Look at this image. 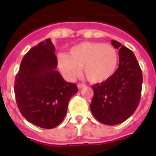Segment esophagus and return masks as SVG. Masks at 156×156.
I'll return each mask as SVG.
<instances>
[{"label": "esophagus", "mask_w": 156, "mask_h": 156, "mask_svg": "<svg viewBox=\"0 0 156 156\" xmlns=\"http://www.w3.org/2000/svg\"><path fill=\"white\" fill-rule=\"evenodd\" d=\"M77 87H78V88H79V89H81V88H83V87H85V84L84 83H78V84H77Z\"/></svg>", "instance_id": "34e87169"}]
</instances>
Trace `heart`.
I'll use <instances>...</instances> for the list:
<instances>
[{
	"label": "heart",
	"mask_w": 156,
	"mask_h": 156,
	"mask_svg": "<svg viewBox=\"0 0 156 156\" xmlns=\"http://www.w3.org/2000/svg\"><path fill=\"white\" fill-rule=\"evenodd\" d=\"M119 56L116 50L108 44L82 42L70 49L69 53H59L58 65L62 75L73 80L83 67L87 79L92 83L108 80L115 73Z\"/></svg>",
	"instance_id": "heart-1"
}]
</instances>
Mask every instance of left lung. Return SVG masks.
I'll return each mask as SVG.
<instances>
[{"mask_svg": "<svg viewBox=\"0 0 156 156\" xmlns=\"http://www.w3.org/2000/svg\"><path fill=\"white\" fill-rule=\"evenodd\" d=\"M111 43L119 50V67L108 80L92 86L90 103L95 119L109 126L124 122L133 115L140 101L143 81L134 54L118 41Z\"/></svg>", "mask_w": 156, "mask_h": 156, "instance_id": "obj_1", "label": "left lung"}]
</instances>
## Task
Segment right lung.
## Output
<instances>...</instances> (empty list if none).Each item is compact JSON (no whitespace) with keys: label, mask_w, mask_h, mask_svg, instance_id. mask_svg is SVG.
Returning <instances> with one entry per match:
<instances>
[{"label":"right lung","mask_w":156,"mask_h":156,"mask_svg":"<svg viewBox=\"0 0 156 156\" xmlns=\"http://www.w3.org/2000/svg\"><path fill=\"white\" fill-rule=\"evenodd\" d=\"M55 48L50 38L31 48L23 57L14 90L18 108L35 126L51 129L59 125L68 103L78 88L64 80L56 70Z\"/></svg>","instance_id":"add662e5"}]
</instances>
